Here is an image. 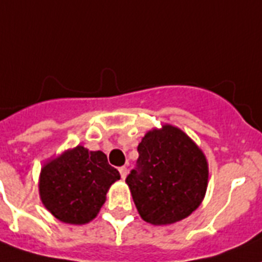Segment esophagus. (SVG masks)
<instances>
[{
    "instance_id": "34e87169",
    "label": "esophagus",
    "mask_w": 262,
    "mask_h": 262,
    "mask_svg": "<svg viewBox=\"0 0 262 262\" xmlns=\"http://www.w3.org/2000/svg\"><path fill=\"white\" fill-rule=\"evenodd\" d=\"M118 170H120L121 177H122V179H125V177H126V174H127V169H126V166H121V168L118 169Z\"/></svg>"
}]
</instances>
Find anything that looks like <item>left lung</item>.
Here are the masks:
<instances>
[{
    "label": "left lung",
    "instance_id": "left-lung-1",
    "mask_svg": "<svg viewBox=\"0 0 262 262\" xmlns=\"http://www.w3.org/2000/svg\"><path fill=\"white\" fill-rule=\"evenodd\" d=\"M136 168L126 177L140 216L153 225L185 219L201 204L208 186V162L179 127L164 125L138 144Z\"/></svg>",
    "mask_w": 262,
    "mask_h": 262
}]
</instances>
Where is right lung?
<instances>
[{
  "label": "right lung",
  "mask_w": 262,
  "mask_h": 262,
  "mask_svg": "<svg viewBox=\"0 0 262 262\" xmlns=\"http://www.w3.org/2000/svg\"><path fill=\"white\" fill-rule=\"evenodd\" d=\"M120 173L105 153L76 146L41 170L39 195L53 216L67 224H86L100 212Z\"/></svg>",
  "instance_id": "obj_1"
}]
</instances>
